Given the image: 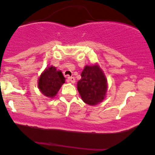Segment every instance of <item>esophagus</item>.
<instances>
[{"label": "esophagus", "instance_id": "esophagus-1", "mask_svg": "<svg viewBox=\"0 0 155 155\" xmlns=\"http://www.w3.org/2000/svg\"><path fill=\"white\" fill-rule=\"evenodd\" d=\"M66 81L68 82H72V83H74L76 82V79L74 77H70V76H68L67 79H66Z\"/></svg>", "mask_w": 155, "mask_h": 155}]
</instances>
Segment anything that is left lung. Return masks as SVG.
I'll list each match as a JSON object with an SVG mask.
<instances>
[{
    "label": "left lung",
    "mask_w": 155,
    "mask_h": 155,
    "mask_svg": "<svg viewBox=\"0 0 155 155\" xmlns=\"http://www.w3.org/2000/svg\"><path fill=\"white\" fill-rule=\"evenodd\" d=\"M77 89L85 103L97 105L105 98L107 81L99 66H86L78 81Z\"/></svg>",
    "instance_id": "8db88e82"
}]
</instances>
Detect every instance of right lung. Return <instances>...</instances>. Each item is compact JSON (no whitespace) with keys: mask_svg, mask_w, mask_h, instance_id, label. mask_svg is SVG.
I'll return each mask as SVG.
<instances>
[{"mask_svg":"<svg viewBox=\"0 0 155 155\" xmlns=\"http://www.w3.org/2000/svg\"><path fill=\"white\" fill-rule=\"evenodd\" d=\"M65 82L61 71L56 70L53 66L46 69L39 79L38 86L40 92L47 97L53 98Z\"/></svg>","mask_w":155,"mask_h":155,"instance_id":"obj_1","label":"right lung"}]
</instances>
